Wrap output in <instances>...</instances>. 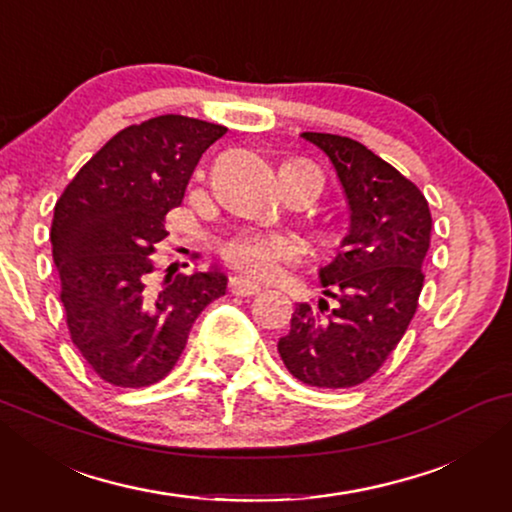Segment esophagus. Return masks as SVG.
<instances>
[{
    "label": "esophagus",
    "mask_w": 512,
    "mask_h": 512,
    "mask_svg": "<svg viewBox=\"0 0 512 512\" xmlns=\"http://www.w3.org/2000/svg\"><path fill=\"white\" fill-rule=\"evenodd\" d=\"M230 293L233 296H256L258 291H261V286L256 282H251V279H244V277H230Z\"/></svg>",
    "instance_id": "1"
}]
</instances>
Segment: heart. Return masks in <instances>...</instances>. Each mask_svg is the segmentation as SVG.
Returning <instances> with one entry per match:
<instances>
[{"label": "heart", "instance_id": "1", "mask_svg": "<svg viewBox=\"0 0 512 512\" xmlns=\"http://www.w3.org/2000/svg\"><path fill=\"white\" fill-rule=\"evenodd\" d=\"M303 247L293 235L272 230H240L223 242L221 256L244 275L272 277L284 263L298 261Z\"/></svg>", "mask_w": 512, "mask_h": 512}]
</instances>
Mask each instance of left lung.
<instances>
[{
    "instance_id": "8db88e82",
    "label": "left lung",
    "mask_w": 512,
    "mask_h": 512,
    "mask_svg": "<svg viewBox=\"0 0 512 512\" xmlns=\"http://www.w3.org/2000/svg\"><path fill=\"white\" fill-rule=\"evenodd\" d=\"M303 139L333 163L352 214L338 256L319 270L324 293L338 303H298L277 349L303 384L347 389L382 368L415 317L431 212L410 179L356 139L328 132Z\"/></svg>"
}]
</instances>
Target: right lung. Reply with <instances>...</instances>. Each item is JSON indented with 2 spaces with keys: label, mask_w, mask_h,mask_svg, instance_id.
<instances>
[{
  "label": "right lung",
  "mask_w": 512,
  "mask_h": 512,
  "mask_svg": "<svg viewBox=\"0 0 512 512\" xmlns=\"http://www.w3.org/2000/svg\"><path fill=\"white\" fill-rule=\"evenodd\" d=\"M226 128L165 114L109 139L55 202L51 244L69 335L88 366L114 387L163 380L184 352L198 314L226 293L221 270L165 275L153 251L165 214Z\"/></svg>",
  "instance_id": "add662e5"
}]
</instances>
